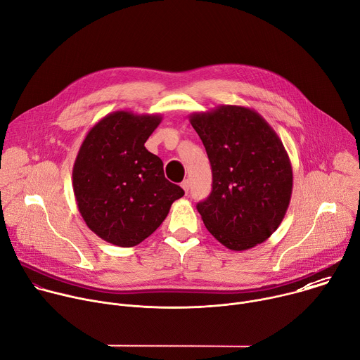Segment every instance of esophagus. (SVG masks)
<instances>
[{
    "mask_svg": "<svg viewBox=\"0 0 360 360\" xmlns=\"http://www.w3.org/2000/svg\"><path fill=\"white\" fill-rule=\"evenodd\" d=\"M181 186H182V189L188 193V191H189V188H191V182H189L188 179H184L182 184H181Z\"/></svg>",
    "mask_w": 360,
    "mask_h": 360,
    "instance_id": "34e87169",
    "label": "esophagus"
}]
</instances>
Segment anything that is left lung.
I'll use <instances>...</instances> for the list:
<instances>
[{"instance_id":"8db88e82","label":"left lung","mask_w":360,"mask_h":360,"mask_svg":"<svg viewBox=\"0 0 360 360\" xmlns=\"http://www.w3.org/2000/svg\"><path fill=\"white\" fill-rule=\"evenodd\" d=\"M189 122L212 168V191L196 205L205 226L232 250L265 242L292 196V165L281 138L262 115L238 105L193 112Z\"/></svg>"}]
</instances>
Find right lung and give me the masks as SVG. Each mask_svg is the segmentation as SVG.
Returning <instances> with one entry per match:
<instances>
[{"mask_svg": "<svg viewBox=\"0 0 360 360\" xmlns=\"http://www.w3.org/2000/svg\"><path fill=\"white\" fill-rule=\"evenodd\" d=\"M160 114L115 111L86 134L72 168V188L86 226L112 245L131 248L155 232L184 189L164 175L145 142Z\"/></svg>", "mask_w": 360, "mask_h": 360, "instance_id": "right-lung-1", "label": "right lung"}]
</instances>
